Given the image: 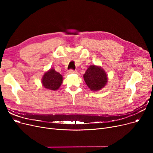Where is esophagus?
<instances>
[{
	"label": "esophagus",
	"instance_id": "obj_1",
	"mask_svg": "<svg viewBox=\"0 0 153 153\" xmlns=\"http://www.w3.org/2000/svg\"><path fill=\"white\" fill-rule=\"evenodd\" d=\"M68 73L69 74H74V73H76V71H74V70H73V69H69V71H68Z\"/></svg>",
	"mask_w": 153,
	"mask_h": 153
}]
</instances>
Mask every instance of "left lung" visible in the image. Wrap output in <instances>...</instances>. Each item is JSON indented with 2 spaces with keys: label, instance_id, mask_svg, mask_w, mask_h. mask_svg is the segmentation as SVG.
<instances>
[{
  "label": "left lung",
  "instance_id": "1",
  "mask_svg": "<svg viewBox=\"0 0 153 153\" xmlns=\"http://www.w3.org/2000/svg\"><path fill=\"white\" fill-rule=\"evenodd\" d=\"M84 79L91 91L100 90L107 82V76L100 67L92 65L89 67L84 74Z\"/></svg>",
  "mask_w": 153,
  "mask_h": 153
}]
</instances>
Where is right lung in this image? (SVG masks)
<instances>
[{"instance_id": "obj_1", "label": "right lung", "mask_w": 153, "mask_h": 153, "mask_svg": "<svg viewBox=\"0 0 153 153\" xmlns=\"http://www.w3.org/2000/svg\"><path fill=\"white\" fill-rule=\"evenodd\" d=\"M62 82V76L54 69L45 72L42 78V84L46 89L56 91Z\"/></svg>"}]
</instances>
